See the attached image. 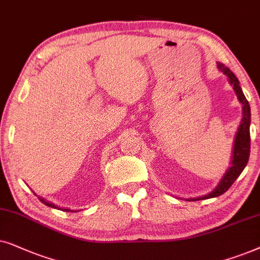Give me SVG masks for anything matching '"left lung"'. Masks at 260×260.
Listing matches in <instances>:
<instances>
[{"label": "left lung", "mask_w": 260, "mask_h": 260, "mask_svg": "<svg viewBox=\"0 0 260 260\" xmlns=\"http://www.w3.org/2000/svg\"><path fill=\"white\" fill-rule=\"evenodd\" d=\"M217 69L221 72H223V75L227 76L228 82L233 86L235 94L239 102L243 105V117H241L240 126L238 127L237 133H235L234 138V144H233V151H232V160L231 166L228 168V170L224 172L223 177L221 178L219 184L215 186V189L209 193H207L205 196L200 197H192V199H185L186 201H199V200H207L212 199V197H217L222 195L223 192H226L228 189L231 188V185L233 184L241 172L245 169V166L247 165L248 158H250V148H251V138H250V124H251V108L248 105V101L245 98L243 90L240 88V83H239L238 78L235 77V75L232 72L230 69L224 67L223 64L217 63Z\"/></svg>", "instance_id": "obj_1"}]
</instances>
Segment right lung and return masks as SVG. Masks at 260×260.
Here are the masks:
<instances>
[{"label":"right lung","instance_id":"add662e5","mask_svg":"<svg viewBox=\"0 0 260 260\" xmlns=\"http://www.w3.org/2000/svg\"><path fill=\"white\" fill-rule=\"evenodd\" d=\"M39 200L41 201V202L44 203V205H46V206H48V207H51V208H54V209H60V210H63V212H77V210H71V209H69V208H60V207H58V206L53 205V203L48 202V201H46L45 199H43V197H39Z\"/></svg>","mask_w":260,"mask_h":260}]
</instances>
